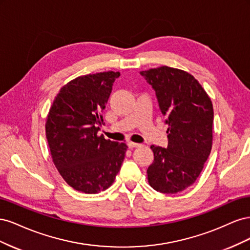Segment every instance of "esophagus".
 Returning <instances> with one entry per match:
<instances>
[{"instance_id": "esophagus-1", "label": "esophagus", "mask_w": 250, "mask_h": 250, "mask_svg": "<svg viewBox=\"0 0 250 250\" xmlns=\"http://www.w3.org/2000/svg\"><path fill=\"white\" fill-rule=\"evenodd\" d=\"M127 146H128V148H129V149H133V148H138V147H140L141 145H140V144H137V143L128 142V143H127Z\"/></svg>"}]
</instances>
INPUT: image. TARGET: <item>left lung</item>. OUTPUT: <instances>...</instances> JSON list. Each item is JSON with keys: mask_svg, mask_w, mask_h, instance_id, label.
Here are the masks:
<instances>
[{"mask_svg": "<svg viewBox=\"0 0 250 250\" xmlns=\"http://www.w3.org/2000/svg\"><path fill=\"white\" fill-rule=\"evenodd\" d=\"M140 74L154 89L168 125V146H151L154 161L147 169L149 185L157 192L175 194L195 183L210 153L213 104L185 71L165 65Z\"/></svg>", "mask_w": 250, "mask_h": 250, "instance_id": "left-lung-1", "label": "left lung"}]
</instances>
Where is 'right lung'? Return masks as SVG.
<instances>
[{
    "instance_id": "1",
    "label": "right lung",
    "mask_w": 250,
    "mask_h": 250,
    "mask_svg": "<svg viewBox=\"0 0 250 250\" xmlns=\"http://www.w3.org/2000/svg\"><path fill=\"white\" fill-rule=\"evenodd\" d=\"M119 72L88 74L62 87L50 108L46 135L60 175L76 191L96 194L113 183L127 145L105 140L98 131L102 111Z\"/></svg>"
}]
</instances>
